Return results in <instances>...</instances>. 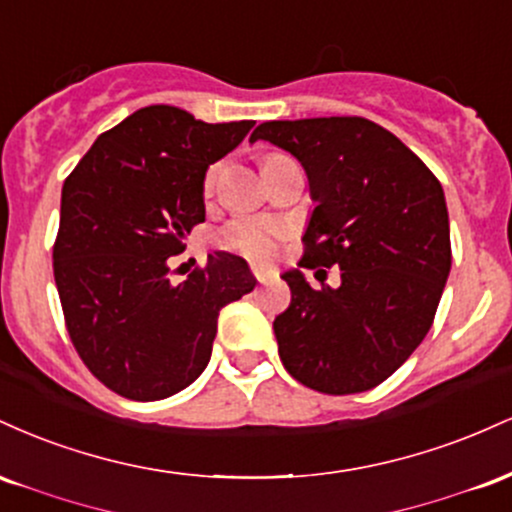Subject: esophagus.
Listing matches in <instances>:
<instances>
[{
    "mask_svg": "<svg viewBox=\"0 0 512 512\" xmlns=\"http://www.w3.org/2000/svg\"><path fill=\"white\" fill-rule=\"evenodd\" d=\"M252 274L257 276V281H262V284H269V281H274V269H269V267H264V264H255V267H252Z\"/></svg>",
    "mask_w": 512,
    "mask_h": 512,
    "instance_id": "obj_1",
    "label": "esophagus"
}]
</instances>
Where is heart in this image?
Segmentation results:
<instances>
[{"label":"heart","instance_id":"obj_1","mask_svg":"<svg viewBox=\"0 0 512 512\" xmlns=\"http://www.w3.org/2000/svg\"><path fill=\"white\" fill-rule=\"evenodd\" d=\"M274 226L264 221H233L221 233V245L252 260H267L274 250Z\"/></svg>","mask_w":512,"mask_h":512}]
</instances>
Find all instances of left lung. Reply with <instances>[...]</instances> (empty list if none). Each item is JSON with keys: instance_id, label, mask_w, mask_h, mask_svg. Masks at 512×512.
Masks as SVG:
<instances>
[{"instance_id": "obj_1", "label": "left lung", "mask_w": 512, "mask_h": 512, "mask_svg": "<svg viewBox=\"0 0 512 512\" xmlns=\"http://www.w3.org/2000/svg\"><path fill=\"white\" fill-rule=\"evenodd\" d=\"M257 139L289 151L308 175L315 207L301 267L342 269L337 289H313L301 269L281 274L291 286V305L274 320L284 368L327 395L366 392L431 330L452 262L443 187L366 117L264 122Z\"/></svg>"}]
</instances>
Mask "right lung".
<instances>
[{"label": "right lung", "mask_w": 512, "mask_h": 512, "mask_svg": "<svg viewBox=\"0 0 512 512\" xmlns=\"http://www.w3.org/2000/svg\"><path fill=\"white\" fill-rule=\"evenodd\" d=\"M252 125L149 105L101 134L64 180L55 284L81 361L117 395L156 402L195 383L221 308L255 289L248 262L223 250L180 284L168 279L207 214L209 166Z\"/></svg>", "instance_id": "1"}]
</instances>
